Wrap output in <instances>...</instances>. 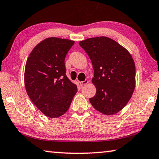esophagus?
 Masks as SVG:
<instances>
[{
	"instance_id": "esophagus-1",
	"label": "esophagus",
	"mask_w": 159,
	"mask_h": 159,
	"mask_svg": "<svg viewBox=\"0 0 159 159\" xmlns=\"http://www.w3.org/2000/svg\"><path fill=\"white\" fill-rule=\"evenodd\" d=\"M88 83H89V80H85L84 81H79V84H80V85L81 86H84V85H86V84H87Z\"/></svg>"
}]
</instances>
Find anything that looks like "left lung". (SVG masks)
I'll list each match as a JSON object with an SVG mask.
<instances>
[{"label":"left lung","instance_id":"obj_1","mask_svg":"<svg viewBox=\"0 0 159 159\" xmlns=\"http://www.w3.org/2000/svg\"><path fill=\"white\" fill-rule=\"evenodd\" d=\"M94 70L96 95L89 99L95 109L113 115L131 99L136 86V66L129 51L110 38H90L79 42Z\"/></svg>","mask_w":159,"mask_h":159}]
</instances>
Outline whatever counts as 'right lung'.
Returning a JSON list of instances; mask_svg holds the SVG:
<instances>
[{
    "label": "right lung",
    "instance_id": "right-lung-1",
    "mask_svg": "<svg viewBox=\"0 0 159 159\" xmlns=\"http://www.w3.org/2000/svg\"><path fill=\"white\" fill-rule=\"evenodd\" d=\"M50 37L32 50L25 67L24 83L30 100L49 118H58L68 110L77 92L76 85L66 75L65 58L74 44Z\"/></svg>",
    "mask_w": 159,
    "mask_h": 159
}]
</instances>
